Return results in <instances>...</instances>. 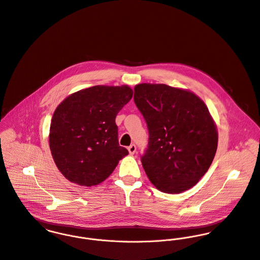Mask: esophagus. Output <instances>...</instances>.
Here are the masks:
<instances>
[{"instance_id": "obj_1", "label": "esophagus", "mask_w": 260, "mask_h": 260, "mask_svg": "<svg viewBox=\"0 0 260 260\" xmlns=\"http://www.w3.org/2000/svg\"><path fill=\"white\" fill-rule=\"evenodd\" d=\"M127 149H128V151H129L131 154H134V153L137 151V146H136V144H131V145L127 147Z\"/></svg>"}]
</instances>
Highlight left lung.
Here are the masks:
<instances>
[{"label": "left lung", "instance_id": "obj_1", "mask_svg": "<svg viewBox=\"0 0 260 260\" xmlns=\"http://www.w3.org/2000/svg\"><path fill=\"white\" fill-rule=\"evenodd\" d=\"M134 100L148 129L141 160L149 180L168 193L192 187L217 148V131L205 104L188 90L150 84L136 86Z\"/></svg>", "mask_w": 260, "mask_h": 260}]
</instances>
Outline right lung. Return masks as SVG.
<instances>
[{"instance_id": "add662e5", "label": "right lung", "mask_w": 260, "mask_h": 260, "mask_svg": "<svg viewBox=\"0 0 260 260\" xmlns=\"http://www.w3.org/2000/svg\"><path fill=\"white\" fill-rule=\"evenodd\" d=\"M132 98L127 86H95L60 103L52 118L50 148L66 178L91 186L114 172L128 153L118 144L116 116Z\"/></svg>"}]
</instances>
